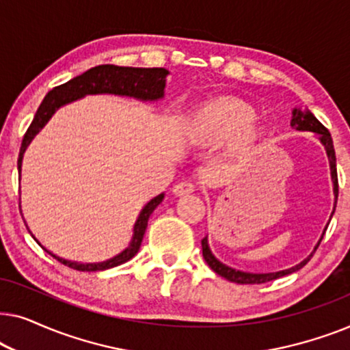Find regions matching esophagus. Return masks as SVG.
<instances>
[{"instance_id":"1","label":"esophagus","mask_w":350,"mask_h":350,"mask_svg":"<svg viewBox=\"0 0 350 350\" xmlns=\"http://www.w3.org/2000/svg\"><path fill=\"white\" fill-rule=\"evenodd\" d=\"M172 193L178 196V198H181V196H188L191 193H194V185L189 183V181H181V183H176L174 188H172Z\"/></svg>"}]
</instances>
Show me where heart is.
<instances>
[{
	"label": "heart",
	"instance_id": "b5f03b06",
	"mask_svg": "<svg viewBox=\"0 0 350 350\" xmlns=\"http://www.w3.org/2000/svg\"><path fill=\"white\" fill-rule=\"evenodd\" d=\"M255 109L236 98H217L202 105L193 118V135L207 146L229 142L237 157H252L266 142L265 127L256 124Z\"/></svg>",
	"mask_w": 350,
	"mask_h": 350
}]
</instances>
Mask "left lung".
Returning <instances> with one entry per match:
<instances>
[{
    "label": "left lung",
    "mask_w": 350,
    "mask_h": 350,
    "mask_svg": "<svg viewBox=\"0 0 350 350\" xmlns=\"http://www.w3.org/2000/svg\"><path fill=\"white\" fill-rule=\"evenodd\" d=\"M290 126L293 127V129H296V131L314 132L315 135H319L320 143H322V145L325 146V151H327V156H328V161H329V170H332L333 193H334V208H336L338 189H339V186H338V172H336V156H334L333 140H332V135H329L328 129H325L323 124L320 122L319 119L315 118L314 114L309 111V109H306V111H303V109H299V108H295L293 109V118H291ZM334 208H333V212H332V217H333V213H334ZM325 231H327V228L323 229V234H325ZM323 234H322V237H320V241H319L317 245H315L314 252L317 250V247L320 245V242H322ZM312 253H310V255L306 258V260L301 261L299 265L290 267V269L277 271V272H267V274H253V272H243V271L234 269V267H229L226 265H223L221 261L215 258L212 250H210L207 237L202 239V255H204V260L207 261V265L212 267V269L217 272L218 275L224 277V279L229 280V282H236V284H266V282L280 279V277L288 275V274H291V272L299 271L301 267L308 265V261L310 260V256H312Z\"/></svg>",
    "instance_id": "1"
}]
</instances>
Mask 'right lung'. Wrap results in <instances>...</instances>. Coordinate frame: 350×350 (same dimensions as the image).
<instances>
[{"label":"right lung","mask_w":350,"mask_h":350,"mask_svg":"<svg viewBox=\"0 0 350 350\" xmlns=\"http://www.w3.org/2000/svg\"><path fill=\"white\" fill-rule=\"evenodd\" d=\"M169 75V71L165 68H133V66H118V65H98L94 66L85 71V73L76 76V78L70 79L68 83L57 85L46 95L42 100L40 108L33 118L30 127L27 129L25 135H23L21 152H18V161H17V169L18 174L22 170V159L23 152H25L27 146L30 145V142L35 138L38 132L46 126L47 121L52 118L57 109L64 107L66 103L75 102V100L83 98L85 95H95V94H113V95H121V97H133L142 102H156L164 97V89H165V78ZM164 194L156 196L154 199H151L143 210L138 215L135 226H133V236L132 241L129 243L126 250H122L119 255L114 258H109L107 261L102 262H76L68 261L64 258L55 256L54 253L49 250H44L55 258L57 261H60L62 265L71 267V269L83 271V272H97L105 271L109 267L119 266L122 262L132 260L137 255V252L140 250L143 236H145L148 219L150 215L154 212V208L162 202Z\"/></svg>","instance_id":"right-lung-1"}]
</instances>
